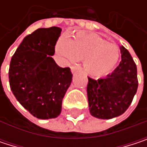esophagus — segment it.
<instances>
[{
    "label": "esophagus",
    "instance_id": "1",
    "mask_svg": "<svg viewBox=\"0 0 147 147\" xmlns=\"http://www.w3.org/2000/svg\"><path fill=\"white\" fill-rule=\"evenodd\" d=\"M81 70H82V68H81L80 66H72V67H71V72H72V73L77 71H81Z\"/></svg>",
    "mask_w": 147,
    "mask_h": 147
}]
</instances>
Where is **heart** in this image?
<instances>
[{"instance_id":"1","label":"heart","mask_w":147,"mask_h":147,"mask_svg":"<svg viewBox=\"0 0 147 147\" xmlns=\"http://www.w3.org/2000/svg\"><path fill=\"white\" fill-rule=\"evenodd\" d=\"M55 52L66 64L83 60V69L92 76H100L111 72L120 57L118 47L108 43L95 34L78 32L71 41L60 38L55 46Z\"/></svg>"}]
</instances>
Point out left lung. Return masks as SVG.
Here are the masks:
<instances>
[{
    "label": "left lung",
    "mask_w": 147,
    "mask_h": 147,
    "mask_svg": "<svg viewBox=\"0 0 147 147\" xmlns=\"http://www.w3.org/2000/svg\"><path fill=\"white\" fill-rule=\"evenodd\" d=\"M122 60L105 77H88L87 87L90 114L100 119H111L124 113L138 88L137 67L129 51L120 47Z\"/></svg>",
    "instance_id": "left-lung-1"
}]
</instances>
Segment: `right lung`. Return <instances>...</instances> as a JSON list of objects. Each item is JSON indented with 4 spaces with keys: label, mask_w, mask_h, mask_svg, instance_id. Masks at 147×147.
<instances>
[{
    "label": "right lung",
    "mask_w": 147,
    "mask_h": 147,
    "mask_svg": "<svg viewBox=\"0 0 147 147\" xmlns=\"http://www.w3.org/2000/svg\"><path fill=\"white\" fill-rule=\"evenodd\" d=\"M59 27L41 28L24 38L12 57L10 88L17 100L39 119L57 117L72 81L69 67H59L52 58L60 36Z\"/></svg>",
    "instance_id": "1"
}]
</instances>
